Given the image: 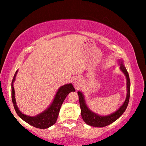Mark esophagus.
<instances>
[{
    "label": "esophagus",
    "mask_w": 146,
    "mask_h": 146,
    "mask_svg": "<svg viewBox=\"0 0 146 146\" xmlns=\"http://www.w3.org/2000/svg\"><path fill=\"white\" fill-rule=\"evenodd\" d=\"M81 84H82V82H81V79L77 78L74 80V85L77 87H77H80Z\"/></svg>",
    "instance_id": "esophagus-1"
}]
</instances>
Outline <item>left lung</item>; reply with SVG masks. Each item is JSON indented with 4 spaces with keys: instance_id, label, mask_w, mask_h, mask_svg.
<instances>
[{
    "instance_id": "left-lung-1",
    "label": "left lung",
    "mask_w": 146,
    "mask_h": 146,
    "mask_svg": "<svg viewBox=\"0 0 146 146\" xmlns=\"http://www.w3.org/2000/svg\"><path fill=\"white\" fill-rule=\"evenodd\" d=\"M119 65L120 66V69L123 72L125 75L127 79V96L124 103L122 106H120V108L118 109L115 112L112 113L108 115H100L96 113L93 112L92 111L89 110V108L87 107L84 96L81 91H78L79 100V104H80L81 108V114L83 121L86 123L87 125L93 126V127H103L105 126L110 125L113 122L116 121L118 118L121 117L122 114L125 111L126 108H127L128 103L129 100L130 96V80L129 74L127 71V69L123 64V61L121 59L118 61Z\"/></svg>"
}]
</instances>
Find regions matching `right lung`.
Returning <instances> with one entry per match:
<instances>
[{
    "label": "right lung",
    "mask_w": 146,
    "mask_h": 146,
    "mask_svg": "<svg viewBox=\"0 0 146 146\" xmlns=\"http://www.w3.org/2000/svg\"><path fill=\"white\" fill-rule=\"evenodd\" d=\"M18 70L16 71L13 79L12 83H11V95H12V101L13 106L17 113L23 120L25 122L30 124L33 127L39 128V129H46L53 124H55L57 121L59 113L61 109V107L63 103L70 92L72 91H75V89L73 87L71 83L69 84H65L63 86L60 87L58 89L57 93H56L55 98L53 102L49 106V107L43 111L42 113L38 114L35 116H29L23 113L22 112L19 110L18 107H17L16 100H15V89L13 87V83L16 78V75L17 74Z\"/></svg>",
    "instance_id": "obj_1"
}]
</instances>
